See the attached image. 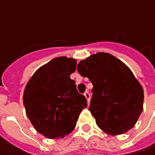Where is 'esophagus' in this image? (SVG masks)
<instances>
[{"label":"esophagus","mask_w":155,"mask_h":155,"mask_svg":"<svg viewBox=\"0 0 155 155\" xmlns=\"http://www.w3.org/2000/svg\"><path fill=\"white\" fill-rule=\"evenodd\" d=\"M84 95L86 99H87V102H89V101H90V94L87 91V92H85Z\"/></svg>","instance_id":"1"}]
</instances>
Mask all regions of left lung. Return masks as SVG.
Segmentation results:
<instances>
[{"label": "left lung", "instance_id": "8db88e82", "mask_svg": "<svg viewBox=\"0 0 155 155\" xmlns=\"http://www.w3.org/2000/svg\"><path fill=\"white\" fill-rule=\"evenodd\" d=\"M93 84L89 111L97 126L110 135L122 134L137 122L144 92L129 68L107 53H97L77 66Z\"/></svg>", "mask_w": 155, "mask_h": 155}]
</instances>
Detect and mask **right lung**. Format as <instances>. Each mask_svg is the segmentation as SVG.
I'll return each mask as SVG.
<instances>
[{
	"label": "right lung",
	"instance_id": "right-lung-1",
	"mask_svg": "<svg viewBox=\"0 0 155 155\" xmlns=\"http://www.w3.org/2000/svg\"><path fill=\"white\" fill-rule=\"evenodd\" d=\"M76 61L65 56L51 60L30 78L23 94L27 116L35 130L48 139L63 138L76 126L87 99L78 93L70 74Z\"/></svg>",
	"mask_w": 155,
	"mask_h": 155
}]
</instances>
